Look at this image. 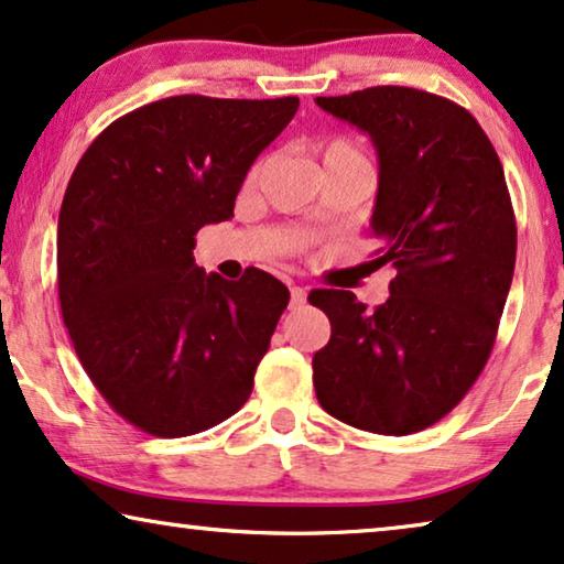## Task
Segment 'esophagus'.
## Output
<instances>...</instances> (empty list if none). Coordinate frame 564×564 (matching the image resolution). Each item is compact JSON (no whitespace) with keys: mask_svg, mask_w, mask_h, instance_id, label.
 Here are the masks:
<instances>
[{"mask_svg":"<svg viewBox=\"0 0 564 564\" xmlns=\"http://www.w3.org/2000/svg\"><path fill=\"white\" fill-rule=\"evenodd\" d=\"M306 302V291L299 286H291V306H302Z\"/></svg>","mask_w":564,"mask_h":564,"instance_id":"1","label":"esophagus"}]
</instances>
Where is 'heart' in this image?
<instances>
[{
  "label": "heart",
  "instance_id": "obj_1",
  "mask_svg": "<svg viewBox=\"0 0 564 564\" xmlns=\"http://www.w3.org/2000/svg\"><path fill=\"white\" fill-rule=\"evenodd\" d=\"M319 156H322V164H329V162H366V156H364V152H360V147H356L348 139L327 141V144L319 149ZM254 175H258V170H252L250 177H254Z\"/></svg>",
  "mask_w": 564,
  "mask_h": 564
}]
</instances>
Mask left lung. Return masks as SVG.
Here are the masks:
<instances>
[{"label": "left lung", "instance_id": "obj_1", "mask_svg": "<svg viewBox=\"0 0 564 564\" xmlns=\"http://www.w3.org/2000/svg\"><path fill=\"white\" fill-rule=\"evenodd\" d=\"M369 133L379 156L371 229L389 299L317 289L329 343L314 352V389L329 415L360 431L410 435L469 392L498 335L516 268V216L490 139L469 110L412 87L317 97Z\"/></svg>", "mask_w": 564, "mask_h": 564}]
</instances>
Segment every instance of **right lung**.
Masks as SVG:
<instances>
[{"instance_id":"1","label":"right lung","mask_w":564,"mask_h":564,"mask_svg":"<svg viewBox=\"0 0 564 564\" xmlns=\"http://www.w3.org/2000/svg\"><path fill=\"white\" fill-rule=\"evenodd\" d=\"M299 97L177 95L112 120L66 185L56 270L74 350L131 425L180 438L235 415L289 304L265 270L195 265V235L235 216L258 154Z\"/></svg>"}]
</instances>
